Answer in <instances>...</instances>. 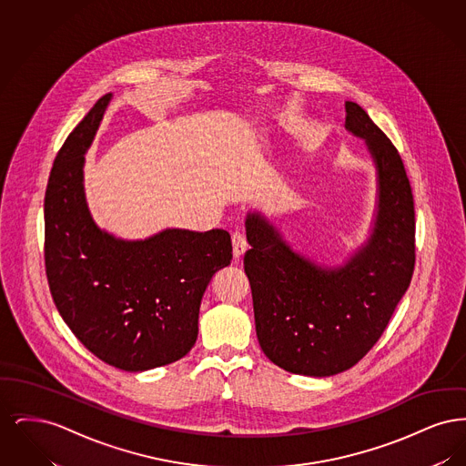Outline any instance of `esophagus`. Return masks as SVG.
<instances>
[{"label": "esophagus", "instance_id": "1", "mask_svg": "<svg viewBox=\"0 0 466 466\" xmlns=\"http://www.w3.org/2000/svg\"><path fill=\"white\" fill-rule=\"evenodd\" d=\"M246 249H248V243H246V238H244L243 232H234V234H232V251H234V258H241Z\"/></svg>", "mask_w": 466, "mask_h": 466}]
</instances>
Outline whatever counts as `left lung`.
I'll use <instances>...</instances> for the list:
<instances>
[{
    "label": "left lung",
    "mask_w": 466,
    "mask_h": 466,
    "mask_svg": "<svg viewBox=\"0 0 466 466\" xmlns=\"http://www.w3.org/2000/svg\"><path fill=\"white\" fill-rule=\"evenodd\" d=\"M346 129L365 139L377 171L376 220L353 257L318 266L262 213L246 217L244 272L257 337L267 358L291 374L329 377L356 365L386 330L414 272V198L399 150L353 101H346Z\"/></svg>",
    "instance_id": "8db88e82"
}]
</instances>
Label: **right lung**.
Segmentation results:
<instances>
[{
    "mask_svg": "<svg viewBox=\"0 0 466 466\" xmlns=\"http://www.w3.org/2000/svg\"><path fill=\"white\" fill-rule=\"evenodd\" d=\"M111 94L67 136L45 192V268L69 330L111 367L143 372L187 355L202 295L232 260L227 230L166 228L141 241L101 230L84 192V162Z\"/></svg>",
    "mask_w": 466,
    "mask_h": 466,
    "instance_id": "1",
    "label": "right lung"
}]
</instances>
